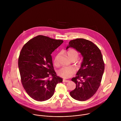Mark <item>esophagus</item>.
<instances>
[{
	"label": "esophagus",
	"mask_w": 121,
	"mask_h": 121,
	"mask_svg": "<svg viewBox=\"0 0 121 121\" xmlns=\"http://www.w3.org/2000/svg\"><path fill=\"white\" fill-rule=\"evenodd\" d=\"M63 82H69V80H66V79H63Z\"/></svg>",
	"instance_id": "esophagus-1"
}]
</instances>
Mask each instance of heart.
I'll return each instance as SVG.
<instances>
[{"mask_svg": "<svg viewBox=\"0 0 121 121\" xmlns=\"http://www.w3.org/2000/svg\"><path fill=\"white\" fill-rule=\"evenodd\" d=\"M67 55L69 59L72 61H74V62L76 63L77 65H80V61L77 60L79 53L77 50L74 49H69L66 52ZM60 56V54H57L54 59V64L55 66H59V63L58 62V59ZM76 73V69L73 67H62L59 69L57 71L58 74L64 78H68L72 76Z\"/></svg>", "mask_w": 121, "mask_h": 121, "instance_id": "1", "label": "heart"}]
</instances>
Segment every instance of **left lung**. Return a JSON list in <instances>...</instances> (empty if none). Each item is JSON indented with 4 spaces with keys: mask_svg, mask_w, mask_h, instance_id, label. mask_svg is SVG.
I'll return each instance as SVG.
<instances>
[{
    "mask_svg": "<svg viewBox=\"0 0 121 121\" xmlns=\"http://www.w3.org/2000/svg\"><path fill=\"white\" fill-rule=\"evenodd\" d=\"M69 47L81 52L83 57L76 76L71 80L76 87L70 95L76 100L86 101L94 95L101 85L104 70L103 57L98 47L84 39L70 40L67 49Z\"/></svg>",
    "mask_w": 121,
    "mask_h": 121,
    "instance_id": "1",
    "label": "left lung"
}]
</instances>
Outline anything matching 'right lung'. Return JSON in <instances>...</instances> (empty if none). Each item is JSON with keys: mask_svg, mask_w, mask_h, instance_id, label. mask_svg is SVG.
<instances>
[{"mask_svg": "<svg viewBox=\"0 0 121 121\" xmlns=\"http://www.w3.org/2000/svg\"><path fill=\"white\" fill-rule=\"evenodd\" d=\"M63 42L38 35L26 43L20 51L18 66L21 82L27 94L37 101L50 99L56 85L62 82L54 70L51 54Z\"/></svg>", "mask_w": 121, "mask_h": 121, "instance_id": "right-lung-1", "label": "right lung"}]
</instances>
